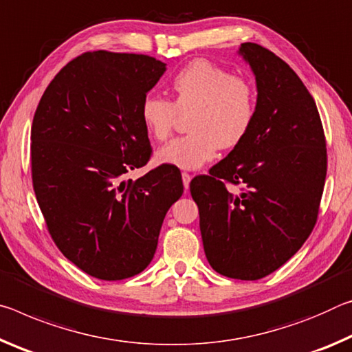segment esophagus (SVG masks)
Listing matches in <instances>:
<instances>
[{
	"label": "esophagus",
	"instance_id": "esophagus-1",
	"mask_svg": "<svg viewBox=\"0 0 352 352\" xmlns=\"http://www.w3.org/2000/svg\"><path fill=\"white\" fill-rule=\"evenodd\" d=\"M190 181H192V176L188 173H182V182H184V188L188 190L190 188Z\"/></svg>",
	"mask_w": 352,
	"mask_h": 352
}]
</instances>
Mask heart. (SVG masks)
<instances>
[{
  "mask_svg": "<svg viewBox=\"0 0 352 352\" xmlns=\"http://www.w3.org/2000/svg\"><path fill=\"white\" fill-rule=\"evenodd\" d=\"M175 102L148 94L140 104L142 123L155 140H165L179 113H190V134L166 143L155 162L179 170H198L215 159L218 148L239 146L256 118V94L248 80L226 68L197 59L171 79Z\"/></svg>",
  "mask_w": 352,
  "mask_h": 352,
  "instance_id": "b5f03b06",
  "label": "heart"
}]
</instances>
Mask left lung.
<instances>
[{
	"instance_id": "left-lung-1",
	"label": "left lung",
	"mask_w": 352,
	"mask_h": 352,
	"mask_svg": "<svg viewBox=\"0 0 352 352\" xmlns=\"http://www.w3.org/2000/svg\"><path fill=\"white\" fill-rule=\"evenodd\" d=\"M237 54L256 78V118L245 140L197 176L204 252L217 273L257 280L298 252L315 226L326 179V140L318 109L287 63L257 43ZM241 183L239 194L223 181Z\"/></svg>"
}]
</instances>
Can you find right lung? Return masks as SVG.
<instances>
[{"instance_id": "1", "label": "right lung", "mask_w": 352, "mask_h": 352, "mask_svg": "<svg viewBox=\"0 0 352 352\" xmlns=\"http://www.w3.org/2000/svg\"><path fill=\"white\" fill-rule=\"evenodd\" d=\"M166 63L94 51L68 62L40 100L31 129L32 184L54 243L84 273L122 280L145 270L184 192L171 165L124 181L151 154L140 104Z\"/></svg>"}]
</instances>
